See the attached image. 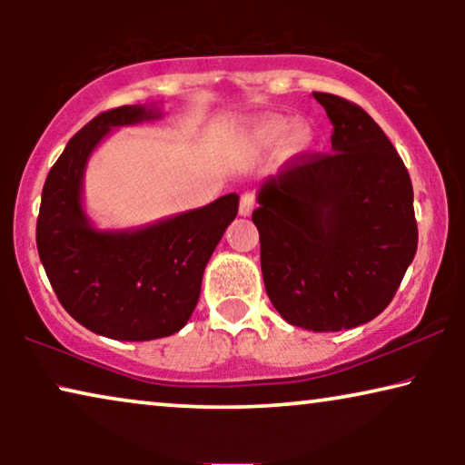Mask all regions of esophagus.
<instances>
[{
	"mask_svg": "<svg viewBox=\"0 0 465 465\" xmlns=\"http://www.w3.org/2000/svg\"><path fill=\"white\" fill-rule=\"evenodd\" d=\"M253 209H256V199H253V194L245 193L243 196H241L239 213H241V215H252Z\"/></svg>",
	"mask_w": 465,
	"mask_h": 465,
	"instance_id": "obj_1",
	"label": "esophagus"
}]
</instances>
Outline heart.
<instances>
[{
	"label": "heart",
	"instance_id": "heart-1",
	"mask_svg": "<svg viewBox=\"0 0 465 465\" xmlns=\"http://www.w3.org/2000/svg\"><path fill=\"white\" fill-rule=\"evenodd\" d=\"M283 139L290 154H302L315 143V129L313 124L304 123V120L292 123V118L271 114V116L258 118L245 131V142L253 150H272L282 145Z\"/></svg>",
	"mask_w": 465,
	"mask_h": 465
}]
</instances>
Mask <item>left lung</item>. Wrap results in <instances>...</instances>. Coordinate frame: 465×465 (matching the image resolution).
Wrapping results in <instances>:
<instances>
[{"instance_id":"1","label":"left lung","mask_w":465,"mask_h":465,"mask_svg":"<svg viewBox=\"0 0 465 465\" xmlns=\"http://www.w3.org/2000/svg\"><path fill=\"white\" fill-rule=\"evenodd\" d=\"M332 154L294 156L266 177L252 220L272 307L292 326L339 332L391 302L417 252L412 183L383 129L351 101L313 93Z\"/></svg>"}]
</instances>
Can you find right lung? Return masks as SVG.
<instances>
[{"label":"right lung","mask_w":465,"mask_h":465,"mask_svg":"<svg viewBox=\"0 0 465 465\" xmlns=\"http://www.w3.org/2000/svg\"><path fill=\"white\" fill-rule=\"evenodd\" d=\"M161 116L158 105L99 114L69 139L42 190L35 237L50 285L75 322L114 341H154L186 326L209 258L239 212L232 193L139 228L93 224L82 199L88 158L114 129Z\"/></svg>","instance_id":"add662e5"}]
</instances>
